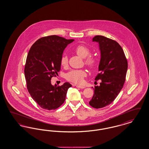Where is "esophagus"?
<instances>
[{
  "label": "esophagus",
  "instance_id": "1",
  "mask_svg": "<svg viewBox=\"0 0 149 149\" xmlns=\"http://www.w3.org/2000/svg\"><path fill=\"white\" fill-rule=\"evenodd\" d=\"M75 86H76L77 88H80V89H84L85 88L84 86H81V85H75Z\"/></svg>",
  "mask_w": 149,
  "mask_h": 149
}]
</instances>
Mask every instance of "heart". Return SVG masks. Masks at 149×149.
<instances>
[{
  "mask_svg": "<svg viewBox=\"0 0 149 149\" xmlns=\"http://www.w3.org/2000/svg\"><path fill=\"white\" fill-rule=\"evenodd\" d=\"M75 52L82 58H85L84 63L91 69H95L98 64L97 58L94 56L91 55V49L84 45H79L75 49ZM61 65L63 67H67L69 64L68 57L64 54L60 60ZM86 76V71L84 70H72L66 74V79L69 81L77 84H81L84 81V79Z\"/></svg>",
  "mask_w": 149,
  "mask_h": 149,
  "instance_id": "1",
  "label": "heart"
}]
</instances>
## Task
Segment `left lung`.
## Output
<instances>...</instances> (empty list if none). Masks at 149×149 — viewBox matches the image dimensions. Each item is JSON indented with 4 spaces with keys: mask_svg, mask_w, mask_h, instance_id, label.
Segmentation results:
<instances>
[{
    "mask_svg": "<svg viewBox=\"0 0 149 149\" xmlns=\"http://www.w3.org/2000/svg\"><path fill=\"white\" fill-rule=\"evenodd\" d=\"M93 41L99 42L101 52L100 72L95 80L102 82L95 86L89 103L98 109L110 104L120 92L126 80L128 63L123 50L116 41L99 35L95 36Z\"/></svg>",
    "mask_w": 149,
    "mask_h": 149,
    "instance_id": "left-lung-1",
    "label": "left lung"
}]
</instances>
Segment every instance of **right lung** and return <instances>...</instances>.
Wrapping results in <instances>:
<instances>
[{
	"instance_id": "right-lung-1",
	"label": "right lung",
	"mask_w": 149,
	"mask_h": 149,
	"mask_svg": "<svg viewBox=\"0 0 149 149\" xmlns=\"http://www.w3.org/2000/svg\"><path fill=\"white\" fill-rule=\"evenodd\" d=\"M74 40L58 36H45L31 46L24 66L27 88L31 97L43 109L54 110L61 106L66 98L68 82L53 86L51 79L60 70V60L66 46Z\"/></svg>"
}]
</instances>
